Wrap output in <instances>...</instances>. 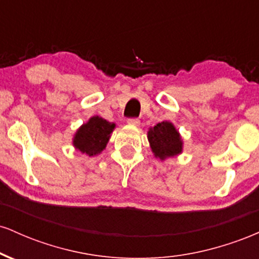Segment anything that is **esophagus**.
<instances>
[{"instance_id": "1", "label": "esophagus", "mask_w": 259, "mask_h": 259, "mask_svg": "<svg viewBox=\"0 0 259 259\" xmlns=\"http://www.w3.org/2000/svg\"><path fill=\"white\" fill-rule=\"evenodd\" d=\"M127 124H130V125L138 126L140 124V120L138 119V118H130V119H127Z\"/></svg>"}]
</instances>
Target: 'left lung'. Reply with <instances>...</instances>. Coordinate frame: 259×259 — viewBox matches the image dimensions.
<instances>
[{"label": "left lung", "mask_w": 259, "mask_h": 259, "mask_svg": "<svg viewBox=\"0 0 259 259\" xmlns=\"http://www.w3.org/2000/svg\"><path fill=\"white\" fill-rule=\"evenodd\" d=\"M147 138L151 150L157 158L164 160L183 152V140L170 121H162L150 127Z\"/></svg>", "instance_id": "8db88e82"}]
</instances>
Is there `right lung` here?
<instances>
[{
    "mask_svg": "<svg viewBox=\"0 0 259 259\" xmlns=\"http://www.w3.org/2000/svg\"><path fill=\"white\" fill-rule=\"evenodd\" d=\"M114 127V123H109L99 115H95L76 130L73 139L74 147L90 157L97 156L106 148Z\"/></svg>",
    "mask_w": 259,
    "mask_h": 259,
    "instance_id": "1",
    "label": "right lung"
}]
</instances>
